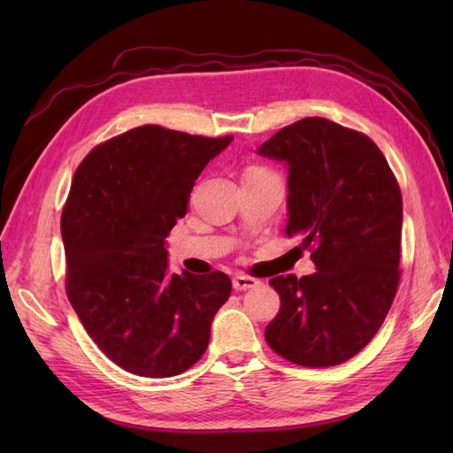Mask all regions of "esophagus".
I'll return each instance as SVG.
<instances>
[{"label":"esophagus","mask_w":453,"mask_h":453,"mask_svg":"<svg viewBox=\"0 0 453 453\" xmlns=\"http://www.w3.org/2000/svg\"><path fill=\"white\" fill-rule=\"evenodd\" d=\"M232 285H234L236 291H248L253 289V287L258 285V280L251 276H243V273H238V276L232 278Z\"/></svg>","instance_id":"1"}]
</instances>
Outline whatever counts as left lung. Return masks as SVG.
Wrapping results in <instances>:
<instances>
[{
  "label": "left lung",
  "mask_w": 453,
  "mask_h": 453,
  "mask_svg": "<svg viewBox=\"0 0 453 453\" xmlns=\"http://www.w3.org/2000/svg\"><path fill=\"white\" fill-rule=\"evenodd\" d=\"M257 153L289 170L285 232L318 268L270 280L281 306L268 346L300 366L344 363L374 338L399 285V183L368 135L323 117L281 128Z\"/></svg>",
  "instance_id": "8db88e82"
}]
</instances>
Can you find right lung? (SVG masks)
Here are the masks:
<instances>
[{
	"label": "right lung",
	"mask_w": 453,
	"mask_h": 453,
	"mask_svg": "<svg viewBox=\"0 0 453 453\" xmlns=\"http://www.w3.org/2000/svg\"><path fill=\"white\" fill-rule=\"evenodd\" d=\"M230 142L145 125L92 149L73 175L60 223L65 293L96 346L127 372L177 376L210 344L230 278L170 273L164 245L198 175Z\"/></svg>",
	"instance_id": "add662e5"
}]
</instances>
